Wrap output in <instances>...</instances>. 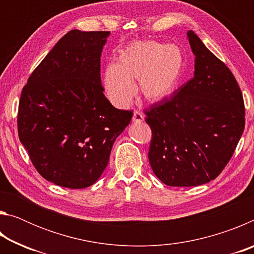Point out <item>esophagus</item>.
<instances>
[{
	"mask_svg": "<svg viewBox=\"0 0 254 254\" xmlns=\"http://www.w3.org/2000/svg\"><path fill=\"white\" fill-rule=\"evenodd\" d=\"M144 120L143 114L141 113L139 111H134V113H133V118H132V121L135 122V123H141Z\"/></svg>",
	"mask_w": 254,
	"mask_h": 254,
	"instance_id": "34e87169",
	"label": "esophagus"
}]
</instances>
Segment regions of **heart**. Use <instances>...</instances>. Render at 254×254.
Masks as SVG:
<instances>
[{
	"label": "heart",
	"mask_w": 254,
	"mask_h": 254,
	"mask_svg": "<svg viewBox=\"0 0 254 254\" xmlns=\"http://www.w3.org/2000/svg\"><path fill=\"white\" fill-rule=\"evenodd\" d=\"M184 55L178 47L158 41H136L120 51L117 64L105 68L104 87L110 100L126 106L134 96L135 81L145 100L168 97L179 83Z\"/></svg>",
	"instance_id": "heart-1"
}]
</instances>
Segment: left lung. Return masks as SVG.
Here are the masks:
<instances>
[{
	"mask_svg": "<svg viewBox=\"0 0 254 254\" xmlns=\"http://www.w3.org/2000/svg\"><path fill=\"white\" fill-rule=\"evenodd\" d=\"M188 40L195 74L169 98L143 113L151 128L149 162L163 184L199 186L220 175L246 126L243 95L234 75L194 31Z\"/></svg>",
	"mask_w": 254,
	"mask_h": 254,
	"instance_id": "left-lung-1",
	"label": "left lung"
}]
</instances>
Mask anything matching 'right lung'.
<instances>
[{"mask_svg":"<svg viewBox=\"0 0 254 254\" xmlns=\"http://www.w3.org/2000/svg\"><path fill=\"white\" fill-rule=\"evenodd\" d=\"M109 34L67 32L22 88L19 139L38 173L58 186L80 189L95 183L132 119L133 111L111 104L101 83Z\"/></svg>","mask_w":254,"mask_h":254,"instance_id":"1","label":"right lung"}]
</instances>
